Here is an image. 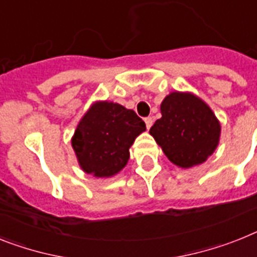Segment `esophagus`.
<instances>
[{
    "label": "esophagus",
    "instance_id": "34e87169",
    "mask_svg": "<svg viewBox=\"0 0 257 257\" xmlns=\"http://www.w3.org/2000/svg\"><path fill=\"white\" fill-rule=\"evenodd\" d=\"M145 124H146V128L150 129L153 125V118L152 117H146L145 118Z\"/></svg>",
    "mask_w": 257,
    "mask_h": 257
}]
</instances>
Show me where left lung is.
<instances>
[{"mask_svg": "<svg viewBox=\"0 0 257 257\" xmlns=\"http://www.w3.org/2000/svg\"><path fill=\"white\" fill-rule=\"evenodd\" d=\"M162 117L150 135L174 165H201L218 146L221 125L204 100L191 92H171L161 104Z\"/></svg>", "mask_w": 257, "mask_h": 257, "instance_id": "8db88e82", "label": "left lung"}]
</instances>
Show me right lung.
Returning <instances> with one entry per match:
<instances>
[{
  "mask_svg": "<svg viewBox=\"0 0 257 257\" xmlns=\"http://www.w3.org/2000/svg\"><path fill=\"white\" fill-rule=\"evenodd\" d=\"M145 131V122L133 109L113 102H96L77 125L72 146L86 174L109 178L124 169L129 148Z\"/></svg>",
  "mask_w": 257,
  "mask_h": 257,
  "instance_id": "right-lung-1",
  "label": "right lung"
}]
</instances>
